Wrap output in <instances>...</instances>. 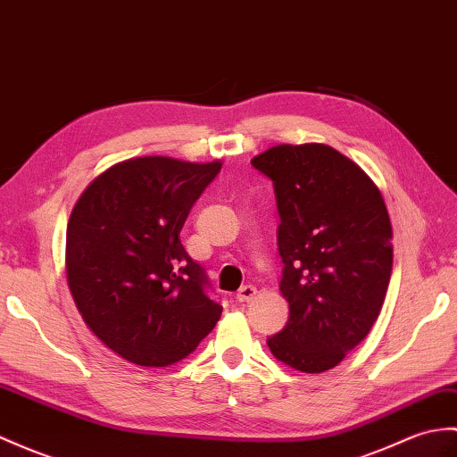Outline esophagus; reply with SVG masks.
<instances>
[{"mask_svg": "<svg viewBox=\"0 0 457 457\" xmlns=\"http://www.w3.org/2000/svg\"><path fill=\"white\" fill-rule=\"evenodd\" d=\"M254 295H257V288H254V286H251V284H245L237 290L236 298H237V302H251Z\"/></svg>", "mask_w": 457, "mask_h": 457, "instance_id": "34e87169", "label": "esophagus"}]
</instances>
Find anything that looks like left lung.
Instances as JSON below:
<instances>
[{
  "label": "left lung",
  "mask_w": 457,
  "mask_h": 457,
  "mask_svg": "<svg viewBox=\"0 0 457 457\" xmlns=\"http://www.w3.org/2000/svg\"><path fill=\"white\" fill-rule=\"evenodd\" d=\"M251 165L274 187L280 292L290 303L288 323L267 345L286 366L325 372L364 341L386 300V203L362 169L323 144L274 145Z\"/></svg>",
  "instance_id": "obj_1"
}]
</instances>
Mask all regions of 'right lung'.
I'll return each instance as SVG.
<instances>
[{"mask_svg":"<svg viewBox=\"0 0 457 457\" xmlns=\"http://www.w3.org/2000/svg\"><path fill=\"white\" fill-rule=\"evenodd\" d=\"M220 169V162L129 159L95 179L71 210V295L91 331L132 364L179 362L220 320L206 270L179 237Z\"/></svg>","mask_w":457,"mask_h":457,"instance_id":"add662e5","label":"right lung"}]
</instances>
